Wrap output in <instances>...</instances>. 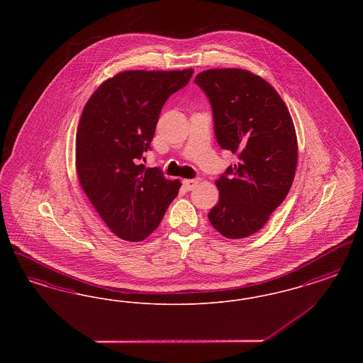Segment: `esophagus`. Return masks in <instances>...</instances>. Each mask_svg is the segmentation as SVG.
<instances>
[{
  "label": "esophagus",
  "instance_id": "esophagus-1",
  "mask_svg": "<svg viewBox=\"0 0 363 363\" xmlns=\"http://www.w3.org/2000/svg\"><path fill=\"white\" fill-rule=\"evenodd\" d=\"M182 184H184V186H185V189L193 190L196 186H197V184H199V178H193V179H184L182 181Z\"/></svg>",
  "mask_w": 363,
  "mask_h": 363
}]
</instances>
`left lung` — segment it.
I'll list each match as a JSON object with an SVG mask.
<instances>
[{"label": "left lung", "mask_w": 363, "mask_h": 363, "mask_svg": "<svg viewBox=\"0 0 363 363\" xmlns=\"http://www.w3.org/2000/svg\"><path fill=\"white\" fill-rule=\"evenodd\" d=\"M194 83L212 104L219 145L238 155V163L215 182L219 201L208 219L225 238H246L265 225L293 185V118L277 89L249 70H204Z\"/></svg>", "instance_id": "8db88e82"}]
</instances>
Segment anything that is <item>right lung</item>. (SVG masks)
Instances as JSON below:
<instances>
[{
	"label": "right lung",
	"instance_id": "1",
	"mask_svg": "<svg viewBox=\"0 0 363 363\" xmlns=\"http://www.w3.org/2000/svg\"><path fill=\"white\" fill-rule=\"evenodd\" d=\"M194 70H123L88 99L76 132V174L106 225L121 240L144 241L178 194L179 179L140 164L160 110Z\"/></svg>",
	"mask_w": 363,
	"mask_h": 363
}]
</instances>
